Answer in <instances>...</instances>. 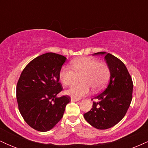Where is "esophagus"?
<instances>
[{"label":"esophagus","instance_id":"1","mask_svg":"<svg viewBox=\"0 0 148 148\" xmlns=\"http://www.w3.org/2000/svg\"><path fill=\"white\" fill-rule=\"evenodd\" d=\"M71 101H79V99H76V98L72 97V98H71Z\"/></svg>","mask_w":148,"mask_h":148}]
</instances>
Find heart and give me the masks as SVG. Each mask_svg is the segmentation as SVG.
Returning a JSON list of instances; mask_svg holds the SVG:
<instances>
[{"instance_id": "obj_1", "label": "heart", "mask_w": 148, "mask_h": 148, "mask_svg": "<svg viewBox=\"0 0 148 148\" xmlns=\"http://www.w3.org/2000/svg\"><path fill=\"white\" fill-rule=\"evenodd\" d=\"M72 67L63 66L59 73V78L64 86L75 84L77 76H81L82 84L72 87L67 93L72 97L79 99L90 90L99 91L106 86L111 76V71L106 62L91 57H82L72 61Z\"/></svg>"}]
</instances>
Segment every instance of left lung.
Here are the masks:
<instances>
[{
  "label": "left lung",
  "mask_w": 148,
  "mask_h": 148,
  "mask_svg": "<svg viewBox=\"0 0 148 148\" xmlns=\"http://www.w3.org/2000/svg\"><path fill=\"white\" fill-rule=\"evenodd\" d=\"M104 58L111 71L108 86L92 99V108L84 116L90 125L98 130H106L125 117L132 99L133 81L125 64L111 53L98 52Z\"/></svg>",
  "instance_id": "obj_1"
}]
</instances>
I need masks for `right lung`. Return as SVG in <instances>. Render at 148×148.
<instances>
[{
    "label": "right lung",
    "mask_w": 148,
    "mask_h": 148,
    "mask_svg": "<svg viewBox=\"0 0 148 148\" xmlns=\"http://www.w3.org/2000/svg\"><path fill=\"white\" fill-rule=\"evenodd\" d=\"M66 58L47 53L25 66L16 85V99L20 113L34 130L47 132L63 116L70 97L56 95L62 91L59 73Z\"/></svg>",
    "instance_id": "obj_1"
}]
</instances>
